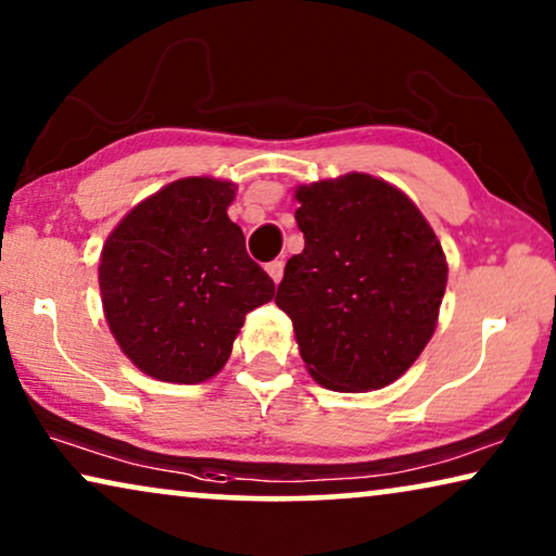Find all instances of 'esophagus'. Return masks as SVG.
I'll use <instances>...</instances> for the list:
<instances>
[{
	"label": "esophagus",
	"mask_w": 556,
	"mask_h": 556,
	"mask_svg": "<svg viewBox=\"0 0 556 556\" xmlns=\"http://www.w3.org/2000/svg\"><path fill=\"white\" fill-rule=\"evenodd\" d=\"M283 261H273V263H268L265 265V270H268V276L273 278V283H280V278H283Z\"/></svg>",
	"instance_id": "obj_1"
}]
</instances>
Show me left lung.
Returning <instances> with one entry per match:
<instances>
[{"label":"left lung","mask_w":556,"mask_h":556,"mask_svg":"<svg viewBox=\"0 0 556 556\" xmlns=\"http://www.w3.org/2000/svg\"><path fill=\"white\" fill-rule=\"evenodd\" d=\"M303 253L286 263L276 303L301 359L337 392L382 390L413 367L438 326L447 263L405 192L369 174L295 189Z\"/></svg>","instance_id":"1"}]
</instances>
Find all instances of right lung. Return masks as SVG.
<instances>
[{"label": "right lung", "mask_w": 556, "mask_h": 556, "mask_svg": "<svg viewBox=\"0 0 556 556\" xmlns=\"http://www.w3.org/2000/svg\"><path fill=\"white\" fill-rule=\"evenodd\" d=\"M232 200V181L177 179L136 204L105 240L103 314L143 375L177 384L215 377L248 311L276 295L227 217Z\"/></svg>", "instance_id": "obj_1"}]
</instances>
